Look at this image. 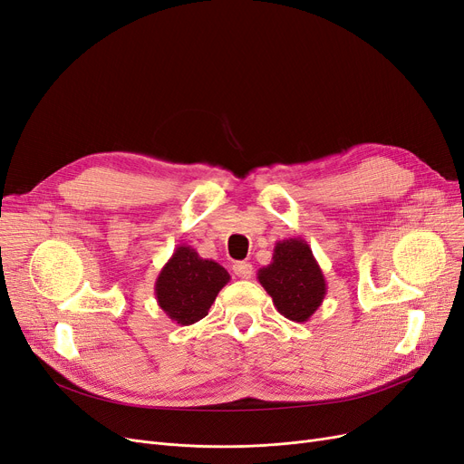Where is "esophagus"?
<instances>
[{"label":"esophagus","instance_id":"34e87169","mask_svg":"<svg viewBox=\"0 0 464 464\" xmlns=\"http://www.w3.org/2000/svg\"><path fill=\"white\" fill-rule=\"evenodd\" d=\"M232 272L237 277H244V280H249V277L253 276V266L249 263H234L232 265Z\"/></svg>","mask_w":464,"mask_h":464}]
</instances>
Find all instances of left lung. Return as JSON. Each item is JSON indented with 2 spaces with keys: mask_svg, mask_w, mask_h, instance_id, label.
<instances>
[{
  "mask_svg": "<svg viewBox=\"0 0 464 464\" xmlns=\"http://www.w3.org/2000/svg\"><path fill=\"white\" fill-rule=\"evenodd\" d=\"M256 277L277 312L296 324L308 322L327 293L325 276L301 237L276 242L272 263L258 270Z\"/></svg>",
  "mask_w": 464,
  "mask_h": 464,
  "instance_id": "left-lung-1",
  "label": "left lung"
}]
</instances>
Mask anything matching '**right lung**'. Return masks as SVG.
<instances>
[{
	"label": "right lung",
	"mask_w": 464,
	"mask_h": 464,
	"mask_svg": "<svg viewBox=\"0 0 464 464\" xmlns=\"http://www.w3.org/2000/svg\"><path fill=\"white\" fill-rule=\"evenodd\" d=\"M230 274L218 263L201 258L190 246H179L156 280V301L171 322L192 325L208 316Z\"/></svg>",
	"instance_id": "obj_1"
}]
</instances>
